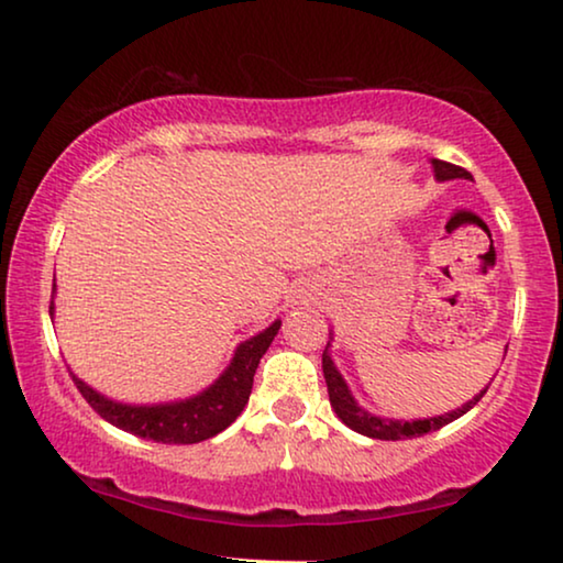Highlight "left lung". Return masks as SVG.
Returning a JSON list of instances; mask_svg holds the SVG:
<instances>
[{
    "instance_id": "1",
    "label": "left lung",
    "mask_w": 563,
    "mask_h": 563,
    "mask_svg": "<svg viewBox=\"0 0 563 563\" xmlns=\"http://www.w3.org/2000/svg\"><path fill=\"white\" fill-rule=\"evenodd\" d=\"M433 172H435V179L438 181L472 179V174H468L466 168L453 166V164H449V161L433 158ZM328 345H325V351H322V374H325L330 405H333V410H335L338 418H341L351 430H356V433L368 435V438H379V441H405V438H418V435L433 433V430H441L443 426H449V422H453L456 418H461V415H464V412L472 410V407L484 397V391H487V389H482L479 395H476L474 399H468L466 405H461L459 410L438 415V418L412 420V422L410 420L376 418V415L366 412L364 407L356 405V399H353L349 384L343 382L341 372H338L335 364H333V358H330Z\"/></svg>"
}]
</instances>
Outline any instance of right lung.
<instances>
[{
    "label": "right lung",
    "mask_w": 563,
    "mask_h": 563,
    "mask_svg": "<svg viewBox=\"0 0 563 563\" xmlns=\"http://www.w3.org/2000/svg\"><path fill=\"white\" fill-rule=\"evenodd\" d=\"M279 325L282 320H276L264 333L243 341L235 349L230 366L220 374V379L210 384L205 391H199V395L181 399V402L122 405L99 395L89 384H84L79 376H71L81 397L95 407L99 418L112 422L114 428L137 438H148V441L156 443H199L222 433L243 412V407L249 405L253 374H256L258 361L268 351L274 335L279 333Z\"/></svg>",
    "instance_id": "obj_1"
}]
</instances>
